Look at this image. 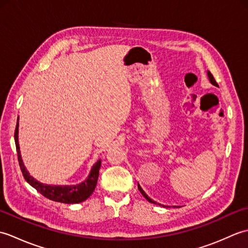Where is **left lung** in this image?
<instances>
[{
  "label": "left lung",
  "instance_id": "8db88e82",
  "mask_svg": "<svg viewBox=\"0 0 248 248\" xmlns=\"http://www.w3.org/2000/svg\"><path fill=\"white\" fill-rule=\"evenodd\" d=\"M207 75H208V78H209V81H210V83H211L212 84V85H214V86H217L218 87V85H217V82H215V80H214V78H213V76L211 75V72H210V71H207ZM138 187H139V189H140V192L141 193V195H143V196L147 199V200H148V202H152V203H156L155 202V200H152L149 196H148V195H147L145 192H144V189L143 188H141L140 187V184L138 183Z\"/></svg>",
  "mask_w": 248,
  "mask_h": 248
}]
</instances>
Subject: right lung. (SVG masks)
<instances>
[{
  "label": "right lung",
  "instance_id": "1",
  "mask_svg": "<svg viewBox=\"0 0 248 248\" xmlns=\"http://www.w3.org/2000/svg\"><path fill=\"white\" fill-rule=\"evenodd\" d=\"M19 117L17 120V125H16L15 131V143L16 148H17L18 152V161L19 165L22 171V175L30 186H33L35 189H37L41 195H44L46 198H49L53 202H62V203H80L84 200H86L93 192L94 191V187L97 186L98 177H99V170L101 166V160H98L96 162L89 175L85 180L82 181L78 184H73V186H54V184H46L43 183L38 180H36L35 178L30 175V172L26 170V167L23 164L22 156H21L20 147H19Z\"/></svg>",
  "mask_w": 248,
  "mask_h": 248
}]
</instances>
